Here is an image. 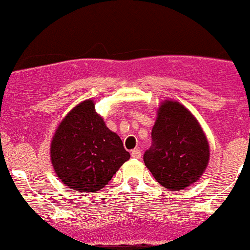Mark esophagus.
<instances>
[{
    "instance_id": "34e87169",
    "label": "esophagus",
    "mask_w": 250,
    "mask_h": 250,
    "mask_svg": "<svg viewBox=\"0 0 250 250\" xmlns=\"http://www.w3.org/2000/svg\"><path fill=\"white\" fill-rule=\"evenodd\" d=\"M141 156H142V154H141V151L138 149H135L131 151V157L133 158H141Z\"/></svg>"
}]
</instances>
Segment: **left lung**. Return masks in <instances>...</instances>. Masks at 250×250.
Returning <instances> with one entry per match:
<instances>
[{
  "instance_id": "obj_1",
  "label": "left lung",
  "mask_w": 250,
  "mask_h": 250,
  "mask_svg": "<svg viewBox=\"0 0 250 250\" xmlns=\"http://www.w3.org/2000/svg\"><path fill=\"white\" fill-rule=\"evenodd\" d=\"M143 159L155 179L171 191L188 188L203 174L209 149L205 134L183 104L165 101L151 131Z\"/></svg>"
}]
</instances>
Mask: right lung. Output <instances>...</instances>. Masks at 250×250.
<instances>
[{
    "mask_svg": "<svg viewBox=\"0 0 250 250\" xmlns=\"http://www.w3.org/2000/svg\"><path fill=\"white\" fill-rule=\"evenodd\" d=\"M129 157L121 138L106 127L92 100L67 114L51 143L56 173L72 191L101 190Z\"/></svg>",
    "mask_w": 250,
    "mask_h": 250,
    "instance_id": "right-lung-1",
    "label": "right lung"
}]
</instances>
